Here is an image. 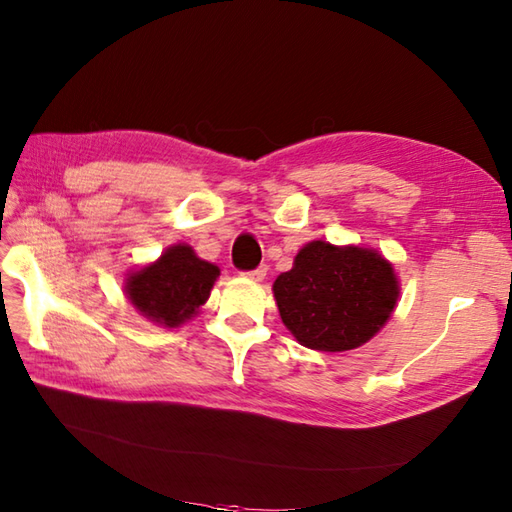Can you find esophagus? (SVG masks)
Here are the masks:
<instances>
[{
    "instance_id": "34e87169",
    "label": "esophagus",
    "mask_w": 512,
    "mask_h": 512,
    "mask_svg": "<svg viewBox=\"0 0 512 512\" xmlns=\"http://www.w3.org/2000/svg\"><path fill=\"white\" fill-rule=\"evenodd\" d=\"M266 273H268V268L266 266H259L255 270H248V273H244V277L250 279V281H264Z\"/></svg>"
}]
</instances>
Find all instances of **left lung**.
<instances>
[{"label": "left lung", "instance_id": "obj_1", "mask_svg": "<svg viewBox=\"0 0 512 512\" xmlns=\"http://www.w3.org/2000/svg\"><path fill=\"white\" fill-rule=\"evenodd\" d=\"M275 301L292 336L319 352H345L383 328L398 301V279L372 248L310 242L275 284Z\"/></svg>", "mask_w": 512, "mask_h": 512}]
</instances>
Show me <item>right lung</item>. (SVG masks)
I'll return each instance as SVG.
<instances>
[{
    "mask_svg": "<svg viewBox=\"0 0 512 512\" xmlns=\"http://www.w3.org/2000/svg\"><path fill=\"white\" fill-rule=\"evenodd\" d=\"M217 277L220 268L200 259L191 246L176 244L169 246L154 264L129 273L125 295L149 321L178 328L198 314Z\"/></svg>",
    "mask_w": 512,
    "mask_h": 512,
    "instance_id": "obj_1",
    "label": "right lung"
}]
</instances>
